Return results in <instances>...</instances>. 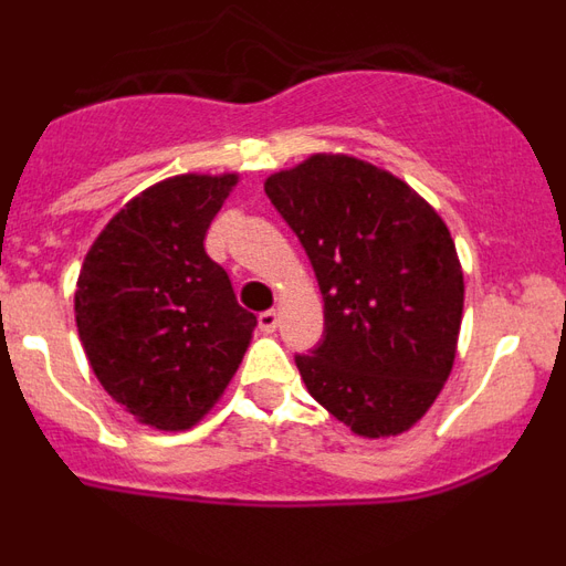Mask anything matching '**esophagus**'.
Here are the masks:
<instances>
[{
  "label": "esophagus",
  "instance_id": "esophagus-1",
  "mask_svg": "<svg viewBox=\"0 0 566 566\" xmlns=\"http://www.w3.org/2000/svg\"><path fill=\"white\" fill-rule=\"evenodd\" d=\"M277 312H274V308H269V312H260L258 314V326H260V332H266V334H272L274 328H277Z\"/></svg>",
  "mask_w": 566,
  "mask_h": 566
}]
</instances>
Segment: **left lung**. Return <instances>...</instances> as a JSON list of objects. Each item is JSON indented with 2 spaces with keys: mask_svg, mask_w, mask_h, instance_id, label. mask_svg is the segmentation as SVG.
<instances>
[{
  "mask_svg": "<svg viewBox=\"0 0 566 566\" xmlns=\"http://www.w3.org/2000/svg\"><path fill=\"white\" fill-rule=\"evenodd\" d=\"M266 195L323 294V339L294 354L308 394L359 437L408 431L457 357L464 283L451 232L408 184L345 155L272 175Z\"/></svg>",
  "mask_w": 566,
  "mask_h": 566,
  "instance_id": "left-lung-1",
  "label": "left lung"
}]
</instances>
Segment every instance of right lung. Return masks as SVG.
<instances>
[{
  "label": "right lung",
  "instance_id": "1",
  "mask_svg": "<svg viewBox=\"0 0 566 566\" xmlns=\"http://www.w3.org/2000/svg\"><path fill=\"white\" fill-rule=\"evenodd\" d=\"M238 175L155 184L104 227L84 258L76 323L98 382L138 422L184 431L221 397L258 317L203 238Z\"/></svg>",
  "mask_w": 566,
  "mask_h": 566
}]
</instances>
